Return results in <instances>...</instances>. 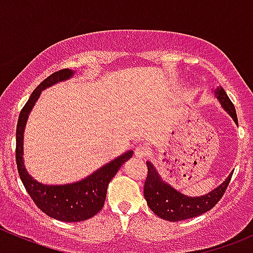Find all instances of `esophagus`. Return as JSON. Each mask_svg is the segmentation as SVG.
Here are the masks:
<instances>
[{
	"instance_id": "esophagus-1",
	"label": "esophagus",
	"mask_w": 253,
	"mask_h": 253,
	"mask_svg": "<svg viewBox=\"0 0 253 253\" xmlns=\"http://www.w3.org/2000/svg\"><path fill=\"white\" fill-rule=\"evenodd\" d=\"M148 154H149V148L145 147L144 144L137 145L136 149H134V155H136L137 158H139V159H142V158L147 157Z\"/></svg>"
}]
</instances>
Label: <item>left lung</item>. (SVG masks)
I'll use <instances>...</instances> for the list:
<instances>
[{
    "label": "left lung",
    "instance_id": "8db88e82",
    "mask_svg": "<svg viewBox=\"0 0 253 253\" xmlns=\"http://www.w3.org/2000/svg\"><path fill=\"white\" fill-rule=\"evenodd\" d=\"M215 95L223 108L229 112V115L233 117L237 125L235 106L226 95L225 90L219 86L218 89H215ZM147 178L144 182V198L147 201V205L158 216L169 221L195 218L211 211L224 196L233 176V174L229 175L228 178L219 187L209 192L208 195L201 196V197H187L165 183L149 162L147 163Z\"/></svg>",
    "mask_w": 253,
    "mask_h": 253
}]
</instances>
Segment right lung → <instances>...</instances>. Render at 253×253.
Returning <instances> with one entry per match:
<instances>
[{"label":"right lung","mask_w":253,"mask_h":253,"mask_svg":"<svg viewBox=\"0 0 253 253\" xmlns=\"http://www.w3.org/2000/svg\"><path fill=\"white\" fill-rule=\"evenodd\" d=\"M72 75V71L66 68L48 76L35 88L29 100L23 106L17 124L16 162L20 180L38 208L51 218L76 223V221L90 219L101 211L105 203L106 191L111 178L117 174L121 165L132 157L133 152L129 150L125 153L124 155L116 158L79 182L62 186H47L38 182L32 176H29L23 165V132H24L28 115L39 98L42 89L57 82L68 79Z\"/></svg>","instance_id":"1"}]
</instances>
